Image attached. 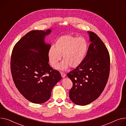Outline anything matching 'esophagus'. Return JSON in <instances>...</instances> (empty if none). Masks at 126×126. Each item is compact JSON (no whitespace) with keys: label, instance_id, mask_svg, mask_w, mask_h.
I'll list each match as a JSON object with an SVG mask.
<instances>
[{"label":"esophagus","instance_id":"34e87169","mask_svg":"<svg viewBox=\"0 0 126 126\" xmlns=\"http://www.w3.org/2000/svg\"><path fill=\"white\" fill-rule=\"evenodd\" d=\"M61 76H62V78H65V76H66V74L64 72H61Z\"/></svg>","mask_w":126,"mask_h":126}]
</instances>
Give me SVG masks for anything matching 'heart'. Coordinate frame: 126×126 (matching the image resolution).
Segmentation results:
<instances>
[{
  "instance_id": "heart-1",
  "label": "heart",
  "mask_w": 126,
  "mask_h": 126,
  "mask_svg": "<svg viewBox=\"0 0 126 126\" xmlns=\"http://www.w3.org/2000/svg\"><path fill=\"white\" fill-rule=\"evenodd\" d=\"M89 45L86 39L71 35L61 36L55 42L54 46L50 47L47 52V58L51 65L55 67L63 56V61L56 68L65 70L69 66L75 68L84 60Z\"/></svg>"
}]
</instances>
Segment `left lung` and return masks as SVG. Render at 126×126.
<instances>
[{"mask_svg": "<svg viewBox=\"0 0 126 126\" xmlns=\"http://www.w3.org/2000/svg\"><path fill=\"white\" fill-rule=\"evenodd\" d=\"M91 44L83 62L67 74L73 83L69 98L77 105H86L102 93L110 71V57L103 42L95 33L88 31Z\"/></svg>", "mask_w": 126, "mask_h": 126, "instance_id": "8db88e82", "label": "left lung"}]
</instances>
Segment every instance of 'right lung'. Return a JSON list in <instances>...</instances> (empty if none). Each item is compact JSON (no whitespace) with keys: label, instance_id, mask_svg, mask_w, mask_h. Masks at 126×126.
Here are the masks:
<instances>
[{"label":"right lung","instance_id":"right-lung-1","mask_svg":"<svg viewBox=\"0 0 126 126\" xmlns=\"http://www.w3.org/2000/svg\"><path fill=\"white\" fill-rule=\"evenodd\" d=\"M51 32L31 31L16 43L12 51L11 69L16 87L25 98L36 104L47 101L53 87L62 79L60 73L48 63L51 45L45 39Z\"/></svg>","mask_w":126,"mask_h":126}]
</instances>
